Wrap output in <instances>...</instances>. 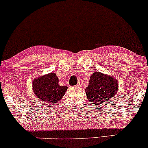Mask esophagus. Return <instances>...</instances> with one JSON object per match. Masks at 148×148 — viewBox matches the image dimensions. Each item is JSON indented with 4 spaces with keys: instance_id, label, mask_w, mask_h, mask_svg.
Returning a JSON list of instances; mask_svg holds the SVG:
<instances>
[{
    "instance_id": "1",
    "label": "esophagus",
    "mask_w": 148,
    "mask_h": 148,
    "mask_svg": "<svg viewBox=\"0 0 148 148\" xmlns=\"http://www.w3.org/2000/svg\"><path fill=\"white\" fill-rule=\"evenodd\" d=\"M76 86H78V87H81V86H82V83L81 82H79L77 84V85H76Z\"/></svg>"
}]
</instances>
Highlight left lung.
Wrapping results in <instances>:
<instances>
[{
  "instance_id": "obj_1",
  "label": "left lung",
  "mask_w": 148,
  "mask_h": 148,
  "mask_svg": "<svg viewBox=\"0 0 148 148\" xmlns=\"http://www.w3.org/2000/svg\"><path fill=\"white\" fill-rule=\"evenodd\" d=\"M118 79L115 76L97 71L91 75L85 92L93 106L99 105L101 107L115 97L118 92Z\"/></svg>"
}]
</instances>
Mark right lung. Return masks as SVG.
Returning <instances> with one entry per match:
<instances>
[{"instance_id": "add662e5", "label": "right lung", "mask_w": 148, "mask_h": 148, "mask_svg": "<svg viewBox=\"0 0 148 148\" xmlns=\"http://www.w3.org/2000/svg\"><path fill=\"white\" fill-rule=\"evenodd\" d=\"M33 91L40 101L56 104L62 99L67 90V86L58 84V78L53 72L35 78L32 84Z\"/></svg>"}]
</instances>
